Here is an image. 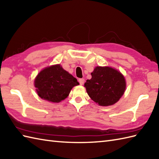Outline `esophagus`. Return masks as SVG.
<instances>
[{"label":"esophagus","instance_id":"obj_1","mask_svg":"<svg viewBox=\"0 0 159 159\" xmlns=\"http://www.w3.org/2000/svg\"><path fill=\"white\" fill-rule=\"evenodd\" d=\"M79 82L80 83V85H83L84 83H85V79H79Z\"/></svg>","mask_w":159,"mask_h":159}]
</instances>
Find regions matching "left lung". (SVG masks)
Listing matches in <instances>:
<instances>
[{"instance_id": "8db88e82", "label": "left lung", "mask_w": 159, "mask_h": 159, "mask_svg": "<svg viewBox=\"0 0 159 159\" xmlns=\"http://www.w3.org/2000/svg\"><path fill=\"white\" fill-rule=\"evenodd\" d=\"M92 79L87 80L84 87L91 99L100 106H110L116 103L126 89V80L119 71L111 67L97 66Z\"/></svg>"}]
</instances>
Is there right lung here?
Returning <instances> with one entry per match:
<instances>
[{"label": "right lung", "mask_w": 159, "mask_h": 159, "mask_svg": "<svg viewBox=\"0 0 159 159\" xmlns=\"http://www.w3.org/2000/svg\"><path fill=\"white\" fill-rule=\"evenodd\" d=\"M34 83L36 92L41 98L57 103L65 100L72 87L79 85L76 78L60 64L42 70L36 76Z\"/></svg>", "instance_id": "right-lung-1"}]
</instances>
